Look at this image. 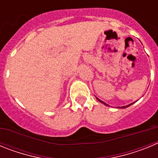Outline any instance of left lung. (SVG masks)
<instances>
[{"mask_svg": "<svg viewBox=\"0 0 158 158\" xmlns=\"http://www.w3.org/2000/svg\"><path fill=\"white\" fill-rule=\"evenodd\" d=\"M97 99V100H99V101L100 102V103H102V104H105L106 106H108V104H105V103H104V101H102V100H100V99H98V98H96ZM134 103H132V104H129V105H127V106H123V107H121V108H126V107H129V106H131V104H133Z\"/></svg>", "mask_w": 158, "mask_h": 158, "instance_id": "8db88e82", "label": "left lung"}]
</instances>
